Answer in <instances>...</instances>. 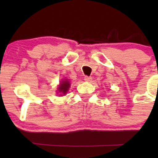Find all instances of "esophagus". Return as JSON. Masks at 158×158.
<instances>
[{
  "mask_svg": "<svg viewBox=\"0 0 158 158\" xmlns=\"http://www.w3.org/2000/svg\"><path fill=\"white\" fill-rule=\"evenodd\" d=\"M84 79H85V81H88V82H90V81H92V78L90 77H88V76L85 77Z\"/></svg>",
  "mask_w": 158,
  "mask_h": 158,
  "instance_id": "obj_1",
  "label": "esophagus"
}]
</instances>
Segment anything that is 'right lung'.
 <instances>
[{"label": "right lung", "instance_id": "1", "mask_svg": "<svg viewBox=\"0 0 158 158\" xmlns=\"http://www.w3.org/2000/svg\"><path fill=\"white\" fill-rule=\"evenodd\" d=\"M69 88H70V82L68 80L62 81V82L61 83L59 87V91L61 94H64L67 93ZM61 95H62V94H61Z\"/></svg>", "mask_w": 158, "mask_h": 158}]
</instances>
